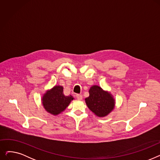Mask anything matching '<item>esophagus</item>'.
I'll return each instance as SVG.
<instances>
[{
  "label": "esophagus",
  "mask_w": 160,
  "mask_h": 160,
  "mask_svg": "<svg viewBox=\"0 0 160 160\" xmlns=\"http://www.w3.org/2000/svg\"><path fill=\"white\" fill-rule=\"evenodd\" d=\"M76 97H77V98L78 100H82V96L81 95H79V94H77V95H76Z\"/></svg>",
  "instance_id": "esophagus-1"
}]
</instances>
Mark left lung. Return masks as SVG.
<instances>
[{"label": "left lung", "instance_id": "obj_1", "mask_svg": "<svg viewBox=\"0 0 160 160\" xmlns=\"http://www.w3.org/2000/svg\"><path fill=\"white\" fill-rule=\"evenodd\" d=\"M89 96L86 103L89 110L97 116L103 117L108 115L114 109L115 100L108 91L98 86H93L89 90Z\"/></svg>", "mask_w": 160, "mask_h": 160}]
</instances>
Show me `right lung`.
Listing matches in <instances>:
<instances>
[{
    "instance_id": "right-lung-1",
    "label": "right lung",
    "mask_w": 160,
    "mask_h": 160,
    "mask_svg": "<svg viewBox=\"0 0 160 160\" xmlns=\"http://www.w3.org/2000/svg\"><path fill=\"white\" fill-rule=\"evenodd\" d=\"M73 99L74 98L71 95H64L62 86H56L46 92L41 100L47 112L57 115L63 112Z\"/></svg>"
}]
</instances>
